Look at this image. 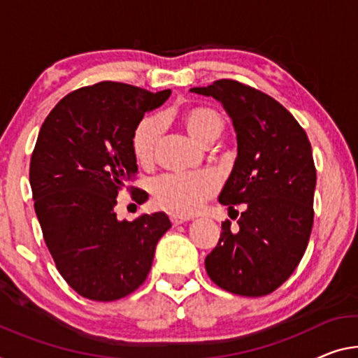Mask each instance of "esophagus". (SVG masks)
Here are the masks:
<instances>
[{
	"instance_id": "obj_1",
	"label": "esophagus",
	"mask_w": 358,
	"mask_h": 358,
	"mask_svg": "<svg viewBox=\"0 0 358 358\" xmlns=\"http://www.w3.org/2000/svg\"><path fill=\"white\" fill-rule=\"evenodd\" d=\"M189 221H190L189 217L179 216V214H173V216H171V222H173V225H180V224H185V222H189Z\"/></svg>"
}]
</instances>
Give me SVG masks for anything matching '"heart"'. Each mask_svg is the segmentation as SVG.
<instances>
[{
  "mask_svg": "<svg viewBox=\"0 0 358 358\" xmlns=\"http://www.w3.org/2000/svg\"><path fill=\"white\" fill-rule=\"evenodd\" d=\"M180 122L190 137L200 144L214 142L224 131V120L210 107H190L180 115ZM163 122L160 117H147L137 124L133 136V152L141 163L152 160ZM216 180L210 174H168L152 184L155 201L164 210L194 214L216 192Z\"/></svg>",
  "mask_w": 358,
  "mask_h": 358,
  "instance_id": "1",
  "label": "heart"
}]
</instances>
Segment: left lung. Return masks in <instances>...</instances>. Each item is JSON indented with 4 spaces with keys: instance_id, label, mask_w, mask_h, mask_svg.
Here are the masks:
<instances>
[{
    "instance_id": "1",
    "label": "left lung",
    "mask_w": 358,
    "mask_h": 358,
    "mask_svg": "<svg viewBox=\"0 0 358 358\" xmlns=\"http://www.w3.org/2000/svg\"><path fill=\"white\" fill-rule=\"evenodd\" d=\"M190 92L216 99L232 120L236 158L219 201L245 205L238 230L222 232L205 259L217 287L240 296H266L289 278L309 243L317 173L312 147L282 103L234 80Z\"/></svg>"
}]
</instances>
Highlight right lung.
Here are the masks:
<instances>
[{"instance_id":"obj_1","label":"right lung","mask_w":358,"mask_h":358,"mask_svg":"<svg viewBox=\"0 0 358 358\" xmlns=\"http://www.w3.org/2000/svg\"><path fill=\"white\" fill-rule=\"evenodd\" d=\"M171 90L102 81L65 96L48 115L30 162L35 213L57 271L92 301L124 298L145 282L164 213L118 221L117 195L137 174L133 136L144 115ZM133 190L147 201V192Z\"/></svg>"}]
</instances>
